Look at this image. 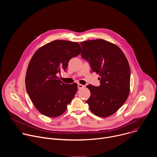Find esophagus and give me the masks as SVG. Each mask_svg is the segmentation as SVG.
<instances>
[{
	"instance_id": "34e87169",
	"label": "esophagus",
	"mask_w": 157,
	"mask_h": 157,
	"mask_svg": "<svg viewBox=\"0 0 157 157\" xmlns=\"http://www.w3.org/2000/svg\"><path fill=\"white\" fill-rule=\"evenodd\" d=\"M84 86V85H82V84H78V88L79 89H82V88H83Z\"/></svg>"
}]
</instances>
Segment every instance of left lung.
Instances as JSON below:
<instances>
[{"label":"left lung","mask_w":157,"mask_h":157,"mask_svg":"<svg viewBox=\"0 0 157 157\" xmlns=\"http://www.w3.org/2000/svg\"><path fill=\"white\" fill-rule=\"evenodd\" d=\"M81 57L99 74L100 86L89 84L91 96L86 103L95 115L106 117L114 114L127 100L130 91V69L123 52L102 39L82 41Z\"/></svg>","instance_id":"obj_1"}]
</instances>
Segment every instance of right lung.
Masks as SVG:
<instances>
[{"instance_id": "add662e5", "label": "right lung", "mask_w": 157, "mask_h": 157, "mask_svg": "<svg viewBox=\"0 0 157 157\" xmlns=\"http://www.w3.org/2000/svg\"><path fill=\"white\" fill-rule=\"evenodd\" d=\"M81 52L79 44L55 40L39 48L27 70V92L36 109L43 115L56 117L63 114L78 89V84H65L57 76L66 71L69 61Z\"/></svg>"}]
</instances>
